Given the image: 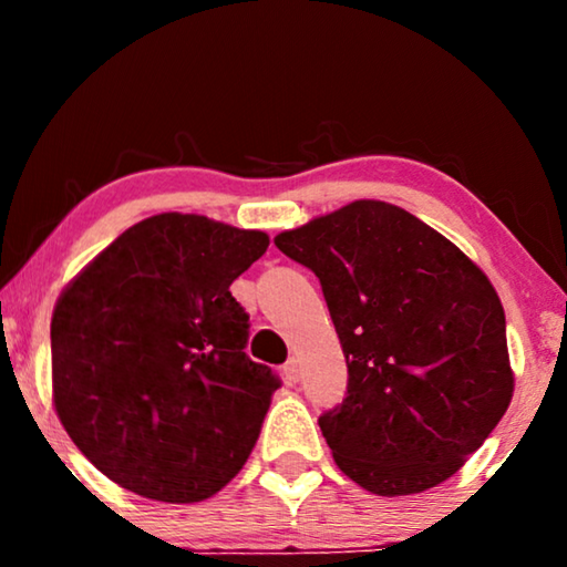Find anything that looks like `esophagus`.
Segmentation results:
<instances>
[{
  "mask_svg": "<svg viewBox=\"0 0 567 567\" xmlns=\"http://www.w3.org/2000/svg\"><path fill=\"white\" fill-rule=\"evenodd\" d=\"M282 375H285V380H287V382H290V385H295V382L300 380V364H297V360H295V358L285 362Z\"/></svg>",
  "mask_w": 567,
  "mask_h": 567,
  "instance_id": "esophagus-1",
  "label": "esophagus"
}]
</instances>
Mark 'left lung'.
<instances>
[{
    "instance_id": "left-lung-1",
    "label": "left lung",
    "mask_w": 567,
    "mask_h": 567,
    "mask_svg": "<svg viewBox=\"0 0 567 567\" xmlns=\"http://www.w3.org/2000/svg\"><path fill=\"white\" fill-rule=\"evenodd\" d=\"M320 280L348 392L320 415L344 475L412 495L455 475L513 398L495 287L433 227L360 199L275 237Z\"/></svg>"
}]
</instances>
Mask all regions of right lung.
Wrapping results in <instances>:
<instances>
[{
	"instance_id": "obj_1",
	"label": "right lung",
	"mask_w": 567,
	"mask_h": 567,
	"mask_svg": "<svg viewBox=\"0 0 567 567\" xmlns=\"http://www.w3.org/2000/svg\"><path fill=\"white\" fill-rule=\"evenodd\" d=\"M270 237L199 215L130 227L52 315L54 408L82 455L124 491L199 503L233 480L282 380L247 358L229 285Z\"/></svg>"
}]
</instances>
